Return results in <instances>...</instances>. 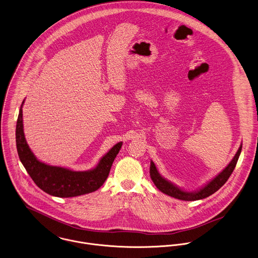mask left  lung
<instances>
[{
	"mask_svg": "<svg viewBox=\"0 0 258 258\" xmlns=\"http://www.w3.org/2000/svg\"><path fill=\"white\" fill-rule=\"evenodd\" d=\"M241 149H242V146L239 147L236 155H234V157L229 162V164L218 175H216V177H214L210 182H208L205 187H203L202 189H200L196 192L183 191L180 188H178L177 186L173 185L171 182H169L166 179H164L163 177H161L153 161H151V168H150L151 177H152L155 186L161 192H163L169 197H172L174 199L181 200V201H187V202L203 200V199H206L207 197L211 196L215 191H217L227 181V179L231 175L233 169L235 168L238 157L241 153Z\"/></svg>",
	"mask_w": 258,
	"mask_h": 258,
	"instance_id": "1",
	"label": "left lung"
}]
</instances>
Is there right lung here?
<instances>
[{"mask_svg":"<svg viewBox=\"0 0 258 258\" xmlns=\"http://www.w3.org/2000/svg\"><path fill=\"white\" fill-rule=\"evenodd\" d=\"M23 103L17 120L16 144L20 160L34 182L45 192L57 198H73L99 189L107 178L122 143L116 144L100 160L97 167L89 171H73L46 164L36 158L26 142L23 130Z\"/></svg>","mask_w":258,"mask_h":258,"instance_id":"1","label":"right lung"}]
</instances>
